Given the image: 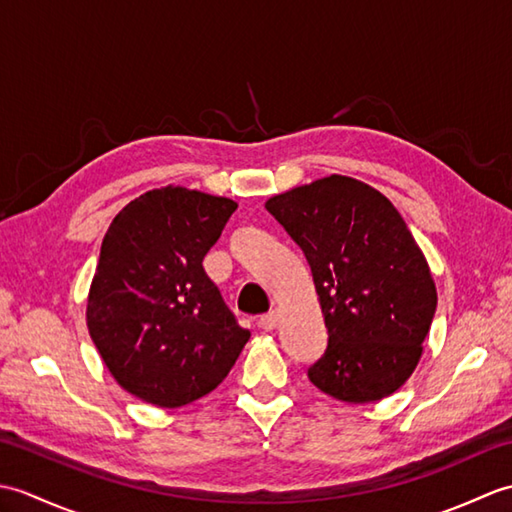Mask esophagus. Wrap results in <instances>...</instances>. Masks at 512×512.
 <instances>
[{"label": "esophagus", "instance_id": "34e87169", "mask_svg": "<svg viewBox=\"0 0 512 512\" xmlns=\"http://www.w3.org/2000/svg\"><path fill=\"white\" fill-rule=\"evenodd\" d=\"M277 321H279V314L277 312H268V314H264V317H259L257 328L264 330V332H273L277 328Z\"/></svg>", "mask_w": 512, "mask_h": 512}]
</instances>
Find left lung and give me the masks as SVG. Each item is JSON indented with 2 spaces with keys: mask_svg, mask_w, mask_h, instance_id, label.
<instances>
[{
  "mask_svg": "<svg viewBox=\"0 0 512 512\" xmlns=\"http://www.w3.org/2000/svg\"><path fill=\"white\" fill-rule=\"evenodd\" d=\"M266 209L306 255L328 328L310 383L350 405L394 394L416 369L438 306L427 259L396 206L334 173L273 195Z\"/></svg>",
  "mask_w": 512,
  "mask_h": 512,
  "instance_id": "left-lung-1",
  "label": "left lung"
}]
</instances>
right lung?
<instances>
[{
    "mask_svg": "<svg viewBox=\"0 0 512 512\" xmlns=\"http://www.w3.org/2000/svg\"><path fill=\"white\" fill-rule=\"evenodd\" d=\"M235 209L169 184L129 202L103 237L88 330L116 383L149 405L206 396L250 339L202 268Z\"/></svg>",
    "mask_w": 512,
    "mask_h": 512,
    "instance_id": "add662e5",
    "label": "right lung"
}]
</instances>
